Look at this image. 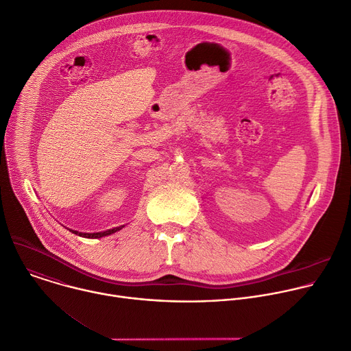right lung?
<instances>
[{
	"instance_id": "right-lung-1",
	"label": "right lung",
	"mask_w": 351,
	"mask_h": 351,
	"mask_svg": "<svg viewBox=\"0 0 351 351\" xmlns=\"http://www.w3.org/2000/svg\"><path fill=\"white\" fill-rule=\"evenodd\" d=\"M123 226H118V228H114V229H108L106 232H97V233H83V232H77V230H71L75 234H79L82 237H87V239H98V237H104V236H108V234H112L118 230H121Z\"/></svg>"
}]
</instances>
